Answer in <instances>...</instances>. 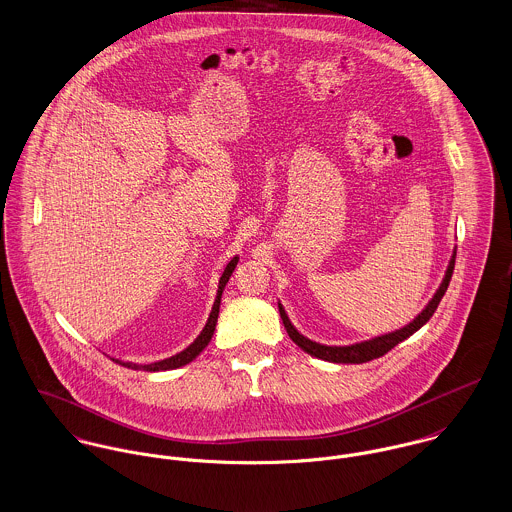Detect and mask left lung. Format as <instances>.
<instances>
[{
  "label": "left lung",
  "instance_id": "obj_1",
  "mask_svg": "<svg viewBox=\"0 0 512 512\" xmlns=\"http://www.w3.org/2000/svg\"><path fill=\"white\" fill-rule=\"evenodd\" d=\"M454 265L455 249L454 255H452V259H450V265H448V269H446L444 281L438 286V290H436V294L432 296V300L426 304V308H424L410 324H406V326L400 328V330L389 332V334H385V336L371 338V340L351 343V345H324V343L308 340L306 336H302V334L292 326V322L288 320V316H286V312H284L283 304L279 302V312H281V318H283L286 334H288V338L294 341L300 349H304V351L310 353L312 357H318V359H324V361H330V363H367V361H371V359H377V357L385 355L387 351H391L400 341L410 338L414 332H418V330L432 318V314L436 312V308H438L442 296H444L446 290H448V284H450V279H452V275H454Z\"/></svg>",
  "mask_w": 512,
  "mask_h": 512
}]
</instances>
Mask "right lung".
I'll return each instance as SVG.
<instances>
[{"label":"right lung","instance_id":"obj_1","mask_svg":"<svg viewBox=\"0 0 512 512\" xmlns=\"http://www.w3.org/2000/svg\"><path fill=\"white\" fill-rule=\"evenodd\" d=\"M237 261H239V257H233V259L229 261L228 267L224 269V275L220 277V284H218V294H216V300H214V306H212L210 318H208V322H206L204 330L200 332V336H198L196 340L192 341V343H190L186 349H182L180 353H176V355H172V357H167V359H163V361H155V363H149V365H137V363H131V361H119V359H115V361H117L119 365H125V367H129V369H143V371H151V373H155V371H169V369H178V367H182V365L190 363L192 359H196V357H198V355L204 351V347L210 343L212 336H214V330H216V322H218V314H220L222 292H224V288H226V284H228L229 277H231L233 269L237 267Z\"/></svg>","mask_w":512,"mask_h":512}]
</instances>
